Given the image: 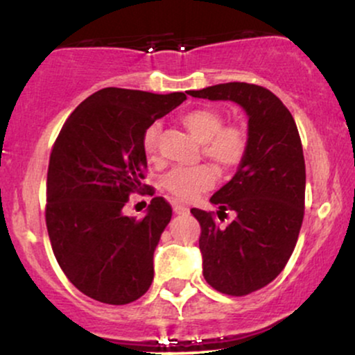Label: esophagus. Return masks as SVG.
Instances as JSON below:
<instances>
[{
    "instance_id": "1",
    "label": "esophagus",
    "mask_w": 355,
    "mask_h": 355,
    "mask_svg": "<svg viewBox=\"0 0 355 355\" xmlns=\"http://www.w3.org/2000/svg\"><path fill=\"white\" fill-rule=\"evenodd\" d=\"M173 211H175V214H188L190 213V208H187V206H183V205H175Z\"/></svg>"
}]
</instances>
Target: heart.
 Listing matches in <instances>:
<instances>
[{
  "label": "heart",
  "instance_id": "b5f03b06",
  "mask_svg": "<svg viewBox=\"0 0 355 355\" xmlns=\"http://www.w3.org/2000/svg\"><path fill=\"white\" fill-rule=\"evenodd\" d=\"M182 123L193 136L203 142L201 152L223 173H232L241 167L249 152V132L239 123L224 124V116L216 107H193L182 116ZM160 124L152 123L142 132L141 146L147 159L159 154ZM216 175L208 165L193 168H173L162 178V185L177 200L190 201L214 185Z\"/></svg>",
  "mask_w": 355,
  "mask_h": 355
}]
</instances>
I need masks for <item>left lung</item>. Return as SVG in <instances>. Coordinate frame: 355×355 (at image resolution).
Listing matches in <instances>:
<instances>
[{"label": "left lung", "mask_w": 355, "mask_h": 355, "mask_svg": "<svg viewBox=\"0 0 355 355\" xmlns=\"http://www.w3.org/2000/svg\"><path fill=\"white\" fill-rule=\"evenodd\" d=\"M188 95L230 100L249 116V152L230 183L211 196L214 213L193 208L201 226L200 250L205 280L231 297L257 291L284 270L297 245L304 216L306 168L293 116L270 89L231 82L191 89Z\"/></svg>", "instance_id": "8db88e82"}]
</instances>
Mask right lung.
<instances>
[{
	"instance_id": "obj_1",
	"label": "right lung",
	"mask_w": 355,
	"mask_h": 355,
	"mask_svg": "<svg viewBox=\"0 0 355 355\" xmlns=\"http://www.w3.org/2000/svg\"><path fill=\"white\" fill-rule=\"evenodd\" d=\"M185 100V93L103 88L80 103L53 142L49 239L71 285L96 302H136L154 280V250L172 206L155 196L141 219L125 216L124 206L129 195L147 188L142 132Z\"/></svg>"
}]
</instances>
